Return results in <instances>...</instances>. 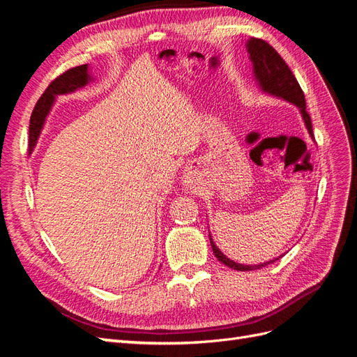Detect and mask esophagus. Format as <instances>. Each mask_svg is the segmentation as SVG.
I'll use <instances>...</instances> for the list:
<instances>
[{
  "mask_svg": "<svg viewBox=\"0 0 357 357\" xmlns=\"http://www.w3.org/2000/svg\"><path fill=\"white\" fill-rule=\"evenodd\" d=\"M183 181H185L186 186H190V185H192V183H193V176L190 174V172H188V174L185 176V180H183Z\"/></svg>",
  "mask_w": 357,
  "mask_h": 357,
  "instance_id": "1",
  "label": "esophagus"
}]
</instances>
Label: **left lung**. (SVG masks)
<instances>
[{
    "label": "left lung",
    "instance_id": "1",
    "mask_svg": "<svg viewBox=\"0 0 357 357\" xmlns=\"http://www.w3.org/2000/svg\"><path fill=\"white\" fill-rule=\"evenodd\" d=\"M245 47H247L248 55H250V61L253 63L255 79L259 83V86H261V89L269 95L278 96V98H282L290 104H295L301 112L302 119H304L308 134L312 138V125H311V117L307 113L304 92H302L298 80L295 79L294 73H291L290 68L287 67V63L283 61L282 56L278 55L277 50L273 46H269L266 41L261 38H250L247 41ZM210 243H211L214 256L218 257L222 264H225L226 266H229L232 269H236V271H253V269L266 266L282 257L278 256L273 259V261H268L259 265H243V264H236L231 261L229 257H226L220 252V248L214 244L211 234H210Z\"/></svg>",
    "mask_w": 357,
    "mask_h": 357
}]
</instances>
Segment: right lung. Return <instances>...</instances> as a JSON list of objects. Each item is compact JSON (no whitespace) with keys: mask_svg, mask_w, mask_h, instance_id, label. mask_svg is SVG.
I'll return each mask as SVG.
<instances>
[{"mask_svg":"<svg viewBox=\"0 0 357 357\" xmlns=\"http://www.w3.org/2000/svg\"><path fill=\"white\" fill-rule=\"evenodd\" d=\"M91 80H92V77L89 74L88 63H84V66L74 67L63 74H61L59 77H56L47 86V89L40 96L38 102L34 107V112H32V114H31L29 146H28L29 152H32L37 144V139L40 137L41 129H43V126H45V121L52 109L53 102H55V100H56V96L63 95V93H71L80 88H84V86L88 84Z\"/></svg>","mask_w":357,"mask_h":357,"instance_id":"1","label":"right lung"}]
</instances>
